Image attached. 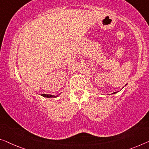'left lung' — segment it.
I'll list each match as a JSON object with an SVG mask.
<instances>
[{
    "instance_id": "left-lung-1",
    "label": "left lung",
    "mask_w": 149,
    "mask_h": 149,
    "mask_svg": "<svg viewBox=\"0 0 149 149\" xmlns=\"http://www.w3.org/2000/svg\"><path fill=\"white\" fill-rule=\"evenodd\" d=\"M116 93H117V92H114V93H112V94H116Z\"/></svg>"
}]
</instances>
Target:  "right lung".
Instances as JSON below:
<instances>
[{"instance_id": "obj_1", "label": "right lung", "mask_w": 149, "mask_h": 149, "mask_svg": "<svg viewBox=\"0 0 149 149\" xmlns=\"http://www.w3.org/2000/svg\"><path fill=\"white\" fill-rule=\"evenodd\" d=\"M41 95L42 96L45 97H56L57 96H58L59 95H60V94H59V95H57V96H53V95H51V94H42Z\"/></svg>"}]
</instances>
